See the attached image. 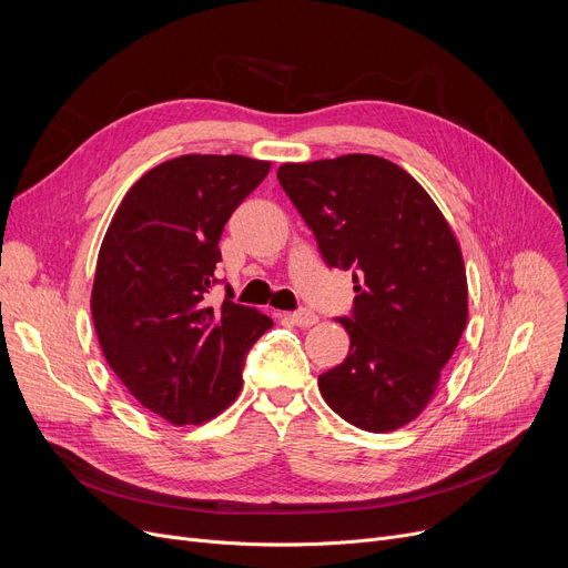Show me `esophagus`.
<instances>
[{
    "instance_id": "1",
    "label": "esophagus",
    "mask_w": 568,
    "mask_h": 568,
    "mask_svg": "<svg viewBox=\"0 0 568 568\" xmlns=\"http://www.w3.org/2000/svg\"><path fill=\"white\" fill-rule=\"evenodd\" d=\"M292 322L296 324V326H313V324H317V315L313 313V311H308V308H302V311H294L292 315Z\"/></svg>"
}]
</instances>
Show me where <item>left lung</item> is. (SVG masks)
<instances>
[{"label":"left lung","mask_w":568,"mask_h":568,"mask_svg":"<svg viewBox=\"0 0 568 568\" xmlns=\"http://www.w3.org/2000/svg\"><path fill=\"white\" fill-rule=\"evenodd\" d=\"M278 182L329 266L352 272L338 317L349 354L317 377L322 398L368 433H389L430 403L467 324V278L437 204L396 163L345 154L285 163Z\"/></svg>","instance_id":"obj_1"}]
</instances>
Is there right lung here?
<instances>
[{"instance_id": "1", "label": "right lung", "mask_w": 568, "mask_h": 568, "mask_svg": "<svg viewBox=\"0 0 568 568\" xmlns=\"http://www.w3.org/2000/svg\"><path fill=\"white\" fill-rule=\"evenodd\" d=\"M268 168L236 154L165 161L131 186L105 232L92 290L101 349L131 396L174 426L221 414L248 349L274 326L230 294L206 302L223 227Z\"/></svg>"}]
</instances>
